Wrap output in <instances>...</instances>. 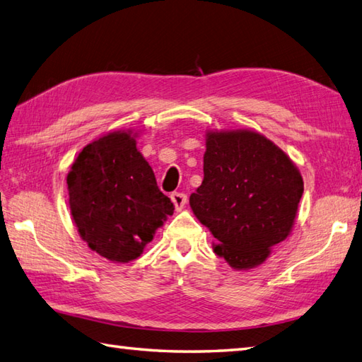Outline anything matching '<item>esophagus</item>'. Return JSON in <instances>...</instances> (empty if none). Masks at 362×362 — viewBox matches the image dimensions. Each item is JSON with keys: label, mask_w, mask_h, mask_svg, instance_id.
<instances>
[{"label": "esophagus", "mask_w": 362, "mask_h": 362, "mask_svg": "<svg viewBox=\"0 0 362 362\" xmlns=\"http://www.w3.org/2000/svg\"><path fill=\"white\" fill-rule=\"evenodd\" d=\"M171 201L175 205V210L180 211V210H183V206H185V204H187V194L185 193H173Z\"/></svg>", "instance_id": "1"}]
</instances>
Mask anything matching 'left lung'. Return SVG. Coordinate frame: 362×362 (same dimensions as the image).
I'll list each match as a JSON object with an SVG mask.
<instances>
[{"mask_svg": "<svg viewBox=\"0 0 362 362\" xmlns=\"http://www.w3.org/2000/svg\"><path fill=\"white\" fill-rule=\"evenodd\" d=\"M303 194L291 158L250 130L206 134L204 180L189 205L218 240L214 253L233 269L266 261L288 238Z\"/></svg>", "mask_w": 362, "mask_h": 362, "instance_id": "obj_1", "label": "left lung"}]
</instances>
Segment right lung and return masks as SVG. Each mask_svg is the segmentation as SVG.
I'll list each match as a JSON object with an SVG mask.
<instances>
[{
    "label": "right lung",
    "mask_w": 362,
    "mask_h": 362,
    "mask_svg": "<svg viewBox=\"0 0 362 362\" xmlns=\"http://www.w3.org/2000/svg\"><path fill=\"white\" fill-rule=\"evenodd\" d=\"M66 183L81 238L110 261L129 263L140 257L174 213L130 132H112L87 144Z\"/></svg>",
    "instance_id": "obj_1"
}]
</instances>
